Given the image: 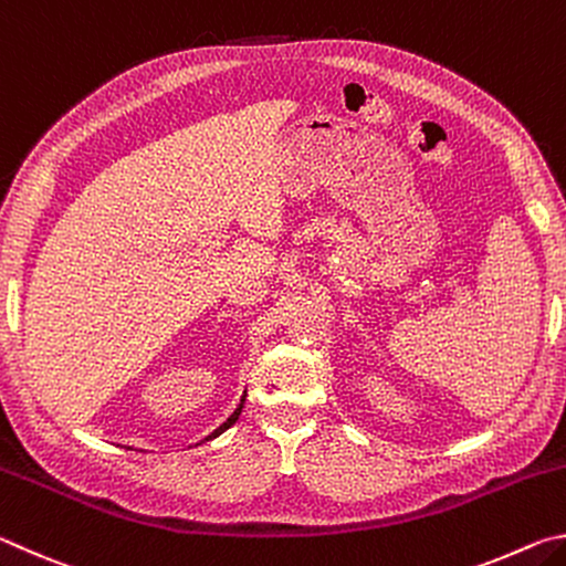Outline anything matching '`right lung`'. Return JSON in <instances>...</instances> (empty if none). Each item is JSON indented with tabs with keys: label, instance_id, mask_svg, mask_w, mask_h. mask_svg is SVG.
<instances>
[{
	"label": "right lung",
	"instance_id": "right-lung-1",
	"mask_svg": "<svg viewBox=\"0 0 566 566\" xmlns=\"http://www.w3.org/2000/svg\"><path fill=\"white\" fill-rule=\"evenodd\" d=\"M244 397H247V391H244V395H242V399H239V405H237V409H234V415H232V417H229V419L224 421V424H219V427L214 429V432H212V434H209V437H205V442H209V439H214V437H219V434H222V432H227V429L234 424V421L239 419V415H242V407H244Z\"/></svg>",
	"mask_w": 566,
	"mask_h": 566
}]
</instances>
